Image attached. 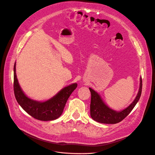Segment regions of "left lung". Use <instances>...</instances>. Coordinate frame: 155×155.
Segmentation results:
<instances>
[{"mask_svg": "<svg viewBox=\"0 0 155 155\" xmlns=\"http://www.w3.org/2000/svg\"><path fill=\"white\" fill-rule=\"evenodd\" d=\"M91 92L90 116L93 120L105 124H115L125 118L137 105L142 90V79L140 78L139 91L135 99L127 108L120 111H117L109 108L97 91L89 88Z\"/></svg>", "mask_w": 155, "mask_h": 155, "instance_id": "obj_1", "label": "left lung"}]
</instances>
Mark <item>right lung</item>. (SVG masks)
<instances>
[{"mask_svg": "<svg viewBox=\"0 0 155 155\" xmlns=\"http://www.w3.org/2000/svg\"><path fill=\"white\" fill-rule=\"evenodd\" d=\"M16 64L14 67V91L18 104L30 116L41 121H50L57 119L62 114L67 100L77 88L73 84L61 89L54 97L43 102L27 97L20 88L16 75Z\"/></svg>", "mask_w": 155, "mask_h": 155, "instance_id": "add662e5", "label": "right lung"}]
</instances>
